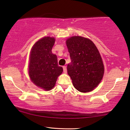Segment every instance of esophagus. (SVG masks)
Here are the masks:
<instances>
[{
  "mask_svg": "<svg viewBox=\"0 0 130 130\" xmlns=\"http://www.w3.org/2000/svg\"><path fill=\"white\" fill-rule=\"evenodd\" d=\"M63 73H67V67H65V66H63Z\"/></svg>",
  "mask_w": 130,
  "mask_h": 130,
  "instance_id": "obj_1",
  "label": "esophagus"
}]
</instances>
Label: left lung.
Instances as JSON below:
<instances>
[{
	"label": "left lung",
	"mask_w": 130,
	"mask_h": 130,
	"mask_svg": "<svg viewBox=\"0 0 130 130\" xmlns=\"http://www.w3.org/2000/svg\"><path fill=\"white\" fill-rule=\"evenodd\" d=\"M71 62L67 66L68 74L76 90L91 91L97 87L104 74L102 58L94 43L82 36H75L66 41Z\"/></svg>",
	"instance_id": "8db88e82"
}]
</instances>
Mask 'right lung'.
Segmentation results:
<instances>
[{
	"label": "right lung",
	"instance_id": "right-lung-1",
	"mask_svg": "<svg viewBox=\"0 0 130 130\" xmlns=\"http://www.w3.org/2000/svg\"><path fill=\"white\" fill-rule=\"evenodd\" d=\"M55 39L44 37L36 42L30 53L29 76L36 86L49 91L54 87L57 79L62 73L58 65L57 57L52 53Z\"/></svg>",
	"mask_w": 130,
	"mask_h": 130
}]
</instances>
